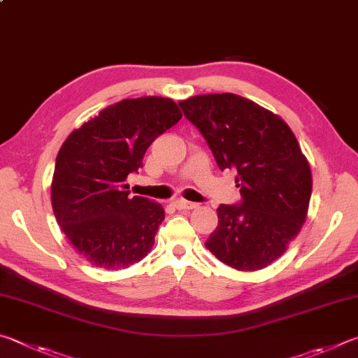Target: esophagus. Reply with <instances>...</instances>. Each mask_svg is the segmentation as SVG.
I'll return each mask as SVG.
<instances>
[{
	"label": "esophagus",
	"mask_w": 358,
	"mask_h": 358,
	"mask_svg": "<svg viewBox=\"0 0 358 358\" xmlns=\"http://www.w3.org/2000/svg\"><path fill=\"white\" fill-rule=\"evenodd\" d=\"M174 204V208L178 209V210H192V209H195L198 204H195V203H190V201H184V199H176V201L173 203Z\"/></svg>",
	"instance_id": "34e87169"
}]
</instances>
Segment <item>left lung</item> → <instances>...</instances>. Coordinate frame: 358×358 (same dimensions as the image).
<instances>
[{
	"instance_id": "obj_1",
	"label": "left lung",
	"mask_w": 358,
	"mask_h": 358,
	"mask_svg": "<svg viewBox=\"0 0 358 358\" xmlns=\"http://www.w3.org/2000/svg\"><path fill=\"white\" fill-rule=\"evenodd\" d=\"M201 131L218 168L237 173L239 204H220L206 248L237 271L272 264L300 233L311 198V171L283 119L237 94L179 102Z\"/></svg>"
}]
</instances>
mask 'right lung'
<instances>
[{"label":"right lung","instance_id":"1","mask_svg":"<svg viewBox=\"0 0 358 358\" xmlns=\"http://www.w3.org/2000/svg\"><path fill=\"white\" fill-rule=\"evenodd\" d=\"M182 113L171 99H124L73 130L56 157L52 206L73 248L92 266L127 268L154 245L162 204L130 196L125 179Z\"/></svg>","mask_w":358,"mask_h":358}]
</instances>
